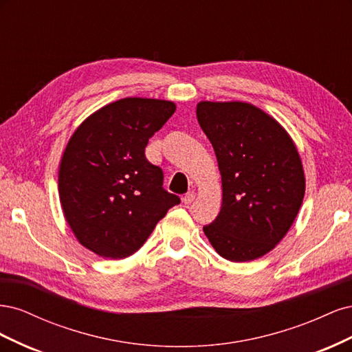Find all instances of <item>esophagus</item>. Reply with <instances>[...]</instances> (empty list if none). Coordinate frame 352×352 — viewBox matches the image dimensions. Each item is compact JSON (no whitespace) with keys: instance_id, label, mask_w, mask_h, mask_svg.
<instances>
[{"instance_id":"obj_1","label":"esophagus","mask_w":352,"mask_h":352,"mask_svg":"<svg viewBox=\"0 0 352 352\" xmlns=\"http://www.w3.org/2000/svg\"><path fill=\"white\" fill-rule=\"evenodd\" d=\"M194 199H195V192H194V190H189V192L185 194V197H184V202H185L186 206H189Z\"/></svg>"}]
</instances>
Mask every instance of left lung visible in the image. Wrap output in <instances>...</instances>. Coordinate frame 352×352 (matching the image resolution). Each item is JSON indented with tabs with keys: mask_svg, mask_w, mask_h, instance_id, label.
Instances as JSON below:
<instances>
[{
	"mask_svg": "<svg viewBox=\"0 0 352 352\" xmlns=\"http://www.w3.org/2000/svg\"><path fill=\"white\" fill-rule=\"evenodd\" d=\"M197 119L214 148L223 188L219 216L204 233L223 258H260L282 241L302 204L300 154L283 127L252 104L202 101Z\"/></svg>",
	"mask_w": 352,
	"mask_h": 352,
	"instance_id": "left-lung-1",
	"label": "left lung"
}]
</instances>
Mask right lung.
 Listing matches in <instances>:
<instances>
[{"mask_svg": "<svg viewBox=\"0 0 352 352\" xmlns=\"http://www.w3.org/2000/svg\"><path fill=\"white\" fill-rule=\"evenodd\" d=\"M172 101L123 98L73 133L58 170L63 212L85 248L104 258L140 250L180 198L163 188V170L145 157L148 140L172 117Z\"/></svg>", "mask_w": 352, "mask_h": 352, "instance_id": "1", "label": "right lung"}]
</instances>
